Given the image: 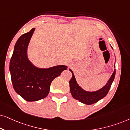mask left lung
Returning a JSON list of instances; mask_svg holds the SVG:
<instances>
[{
	"label": "left lung",
	"instance_id": "8db88e82",
	"mask_svg": "<svg viewBox=\"0 0 130 130\" xmlns=\"http://www.w3.org/2000/svg\"><path fill=\"white\" fill-rule=\"evenodd\" d=\"M115 67V65L114 66ZM70 70L72 73V77L69 81L70 84V90L72 96L76 100L86 105H91L97 102L100 99H102L107 95L111 88L112 83L114 80L115 76V69L113 71L111 77H110L108 83L105 85V86L95 92H87L82 89L76 82L75 77H74L73 72L72 70Z\"/></svg>",
	"mask_w": 130,
	"mask_h": 130
}]
</instances>
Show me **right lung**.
I'll list each match as a JSON object with an SVG mask.
<instances>
[{"instance_id":"right-lung-1","label":"right lung","mask_w":130,"mask_h":130,"mask_svg":"<svg viewBox=\"0 0 130 130\" xmlns=\"http://www.w3.org/2000/svg\"><path fill=\"white\" fill-rule=\"evenodd\" d=\"M35 28L19 37L10 60L9 70L14 90L26 101H37L48 95L51 83L67 70L66 66L38 69L28 59L27 47Z\"/></svg>"}]
</instances>
